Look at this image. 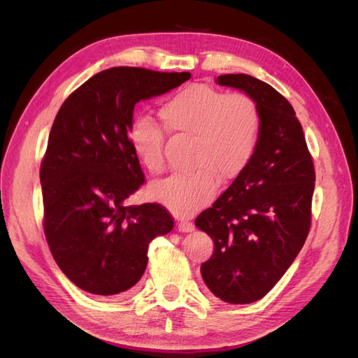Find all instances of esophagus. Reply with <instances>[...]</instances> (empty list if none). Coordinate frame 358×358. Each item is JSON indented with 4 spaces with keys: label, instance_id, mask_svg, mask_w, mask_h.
Segmentation results:
<instances>
[{
    "label": "esophagus",
    "instance_id": "34e87169",
    "mask_svg": "<svg viewBox=\"0 0 358 358\" xmlns=\"http://www.w3.org/2000/svg\"><path fill=\"white\" fill-rule=\"evenodd\" d=\"M194 229H196V227H194L192 222H188V221H180L178 224V230L180 233H191V231H194Z\"/></svg>",
    "mask_w": 358,
    "mask_h": 358
}]
</instances>
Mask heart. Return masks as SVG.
Segmentation results:
<instances>
[{
	"label": "heart",
	"mask_w": 358,
	"mask_h": 358,
	"mask_svg": "<svg viewBox=\"0 0 358 358\" xmlns=\"http://www.w3.org/2000/svg\"><path fill=\"white\" fill-rule=\"evenodd\" d=\"M158 115L167 133L192 137L196 170L152 183L149 196L173 213L189 216L215 199L220 180L237 179L251 164L262 136V113L251 96L196 83L162 103ZM128 145L149 173L164 170V136L148 117L129 125Z\"/></svg>",
	"instance_id": "obj_1"
}]
</instances>
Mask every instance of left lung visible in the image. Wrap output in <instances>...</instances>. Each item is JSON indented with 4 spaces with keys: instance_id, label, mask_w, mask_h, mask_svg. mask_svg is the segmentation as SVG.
<instances>
[{
    "instance_id": "obj_1",
    "label": "left lung",
    "mask_w": 358,
    "mask_h": 358,
    "mask_svg": "<svg viewBox=\"0 0 358 358\" xmlns=\"http://www.w3.org/2000/svg\"><path fill=\"white\" fill-rule=\"evenodd\" d=\"M216 80L243 91L262 113L252 162L196 218L215 245L201 264L204 284L218 299L246 305L276 285L305 245L315 169L285 96L249 74H222Z\"/></svg>"
}]
</instances>
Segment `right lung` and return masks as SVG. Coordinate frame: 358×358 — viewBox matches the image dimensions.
Masks as SVG:
<instances>
[{"mask_svg":"<svg viewBox=\"0 0 358 358\" xmlns=\"http://www.w3.org/2000/svg\"><path fill=\"white\" fill-rule=\"evenodd\" d=\"M191 79L138 67L96 73L64 101L40 169L45 234L57 264L95 296H121L145 273L148 248L173 229L157 203L128 206L145 175L128 145L134 106Z\"/></svg>","mask_w":358,"mask_h":358,"instance_id":"add662e5","label":"right lung"}]
</instances>
